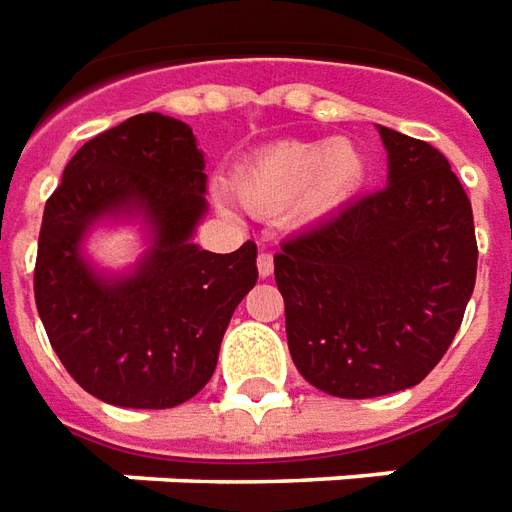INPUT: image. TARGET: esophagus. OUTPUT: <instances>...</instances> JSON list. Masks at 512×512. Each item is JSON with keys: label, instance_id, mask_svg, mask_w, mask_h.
<instances>
[{"label": "esophagus", "instance_id": "esophagus-1", "mask_svg": "<svg viewBox=\"0 0 512 512\" xmlns=\"http://www.w3.org/2000/svg\"><path fill=\"white\" fill-rule=\"evenodd\" d=\"M256 267H259V276L270 278V276H273V256H270V253H259V259H256Z\"/></svg>", "mask_w": 512, "mask_h": 512}]
</instances>
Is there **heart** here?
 I'll return each instance as SVG.
<instances>
[{
	"label": "heart",
	"mask_w": 512,
	"mask_h": 512,
	"mask_svg": "<svg viewBox=\"0 0 512 512\" xmlns=\"http://www.w3.org/2000/svg\"><path fill=\"white\" fill-rule=\"evenodd\" d=\"M368 178V161L357 144L281 142L267 147L236 172L234 189L253 211H281L303 225L331 220L354 203Z\"/></svg>",
	"instance_id": "heart-1"
}]
</instances>
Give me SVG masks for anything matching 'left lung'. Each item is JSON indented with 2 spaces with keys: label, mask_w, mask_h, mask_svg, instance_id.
<instances>
[{
  "label": "left lung",
  "mask_w": 512,
  "mask_h": 512,
  "mask_svg": "<svg viewBox=\"0 0 512 512\" xmlns=\"http://www.w3.org/2000/svg\"><path fill=\"white\" fill-rule=\"evenodd\" d=\"M387 186L276 253L295 368L337 398L426 379L477 281L474 214L446 155L379 125Z\"/></svg>",
  "instance_id": "1"
}]
</instances>
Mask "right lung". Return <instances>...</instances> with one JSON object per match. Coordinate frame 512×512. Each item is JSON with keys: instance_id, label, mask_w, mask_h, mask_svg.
<instances>
[{"instance_id": "right-lung-1", "label": "right lung", "mask_w": 512, "mask_h": 512, "mask_svg": "<svg viewBox=\"0 0 512 512\" xmlns=\"http://www.w3.org/2000/svg\"><path fill=\"white\" fill-rule=\"evenodd\" d=\"M206 155L192 128L139 114L86 142L44 209L35 306L55 354L86 393L114 407L169 410L217 368L222 334L253 290L256 245H195L206 217ZM136 221L148 248L128 271H102L87 234Z\"/></svg>"}]
</instances>
